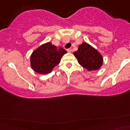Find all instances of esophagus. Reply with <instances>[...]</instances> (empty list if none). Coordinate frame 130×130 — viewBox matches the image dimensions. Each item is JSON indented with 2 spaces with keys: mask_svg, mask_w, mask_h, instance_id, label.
Segmentation results:
<instances>
[{
  "mask_svg": "<svg viewBox=\"0 0 130 130\" xmlns=\"http://www.w3.org/2000/svg\"><path fill=\"white\" fill-rule=\"evenodd\" d=\"M67 52H69V53H71V52H72V50L71 48H69V49H67Z\"/></svg>",
  "mask_w": 130,
  "mask_h": 130,
  "instance_id": "34e87169",
  "label": "esophagus"
}]
</instances>
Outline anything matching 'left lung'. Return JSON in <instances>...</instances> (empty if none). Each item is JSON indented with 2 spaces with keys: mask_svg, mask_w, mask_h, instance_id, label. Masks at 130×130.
<instances>
[{
  "mask_svg": "<svg viewBox=\"0 0 130 130\" xmlns=\"http://www.w3.org/2000/svg\"><path fill=\"white\" fill-rule=\"evenodd\" d=\"M73 55L81 66L88 71L98 70L103 64V57L95 48L86 42L78 45V50Z\"/></svg>",
  "mask_w": 130,
  "mask_h": 130,
  "instance_id": "8db88e82",
  "label": "left lung"
}]
</instances>
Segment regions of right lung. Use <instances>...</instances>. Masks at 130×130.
<instances>
[{
	"label": "right lung",
	"mask_w": 130,
	"mask_h": 130,
	"mask_svg": "<svg viewBox=\"0 0 130 130\" xmlns=\"http://www.w3.org/2000/svg\"><path fill=\"white\" fill-rule=\"evenodd\" d=\"M67 53L62 47H57L48 42L40 45L32 52L30 57V65L35 72L47 74L52 72Z\"/></svg>",
	"instance_id": "add662e5"
}]
</instances>
